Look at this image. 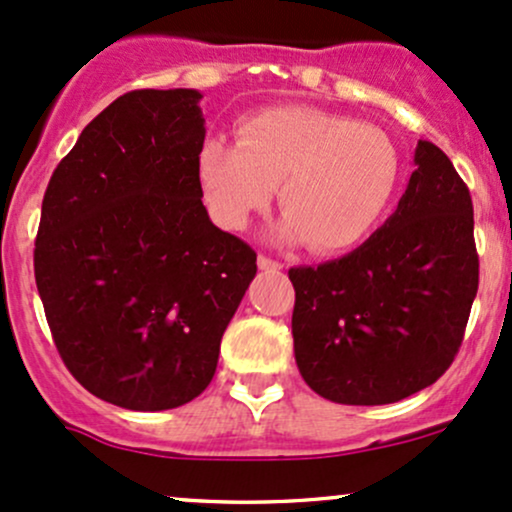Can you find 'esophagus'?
<instances>
[{
  "mask_svg": "<svg viewBox=\"0 0 512 512\" xmlns=\"http://www.w3.org/2000/svg\"><path fill=\"white\" fill-rule=\"evenodd\" d=\"M257 267L264 269V272H279V269H281V264L276 262V260H269V257L260 255V257H257Z\"/></svg>",
  "mask_w": 512,
  "mask_h": 512,
  "instance_id": "1",
  "label": "esophagus"
}]
</instances>
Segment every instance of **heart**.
Segmentation results:
<instances>
[{
    "label": "heart",
    "mask_w": 512,
    "mask_h": 512,
    "mask_svg": "<svg viewBox=\"0 0 512 512\" xmlns=\"http://www.w3.org/2000/svg\"><path fill=\"white\" fill-rule=\"evenodd\" d=\"M197 180L211 219L226 231L248 228L276 187L284 216L274 223V240L342 252L385 214L399 180V154L380 127L291 105L240 122L236 144L207 139Z\"/></svg>",
    "instance_id": "b5f03b06"
}]
</instances>
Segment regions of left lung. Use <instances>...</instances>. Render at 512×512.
I'll use <instances>...</instances> for the list:
<instances>
[{
  "label": "left lung",
  "mask_w": 512,
  "mask_h": 512,
  "mask_svg": "<svg viewBox=\"0 0 512 512\" xmlns=\"http://www.w3.org/2000/svg\"><path fill=\"white\" fill-rule=\"evenodd\" d=\"M395 214L339 260L293 267L303 380L337 404H392L433 385L462 344L479 289L467 185L421 139Z\"/></svg>",
  "instance_id": "left-lung-1"
}]
</instances>
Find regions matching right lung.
<instances>
[{
    "instance_id": "obj_1",
    "label": "right lung",
    "mask_w": 512,
    "mask_h": 512,
    "mask_svg": "<svg viewBox=\"0 0 512 512\" xmlns=\"http://www.w3.org/2000/svg\"><path fill=\"white\" fill-rule=\"evenodd\" d=\"M195 88L129 91L52 173L35 284L69 373L91 395L163 411L207 390L257 255L211 223Z\"/></svg>"
}]
</instances>
